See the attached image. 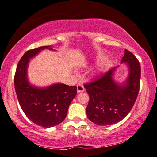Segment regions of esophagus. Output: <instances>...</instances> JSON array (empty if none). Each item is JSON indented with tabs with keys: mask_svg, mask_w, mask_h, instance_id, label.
Returning a JSON list of instances; mask_svg holds the SVG:
<instances>
[{
	"mask_svg": "<svg viewBox=\"0 0 157 157\" xmlns=\"http://www.w3.org/2000/svg\"><path fill=\"white\" fill-rule=\"evenodd\" d=\"M84 90L85 89L82 84L78 83V84L77 85V91H78V93H81V92L84 91Z\"/></svg>",
	"mask_w": 157,
	"mask_h": 157,
	"instance_id": "esophagus-1",
	"label": "esophagus"
}]
</instances>
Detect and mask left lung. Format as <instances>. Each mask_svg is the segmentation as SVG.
<instances>
[{"mask_svg":"<svg viewBox=\"0 0 157 157\" xmlns=\"http://www.w3.org/2000/svg\"><path fill=\"white\" fill-rule=\"evenodd\" d=\"M121 63H126L128 67V77L123 84L113 78L117 67L84 84L89 96L86 108L88 119L97 125H112L121 121L130 112L136 100L140 86V63L126 49Z\"/></svg>","mask_w":157,"mask_h":157,"instance_id":"left-lung-1","label":"left lung"}]
</instances>
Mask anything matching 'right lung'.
<instances>
[{
	"instance_id": "1",
	"label": "right lung",
	"mask_w": 157,
	"mask_h": 157,
	"mask_svg": "<svg viewBox=\"0 0 157 157\" xmlns=\"http://www.w3.org/2000/svg\"><path fill=\"white\" fill-rule=\"evenodd\" d=\"M51 46H40L26 51L19 61L14 77L15 90L25 116L36 125L45 128L61 124L67 115L69 105L77 93L76 86L54 83L38 88L29 83L27 69L30 59Z\"/></svg>"
}]
</instances>
